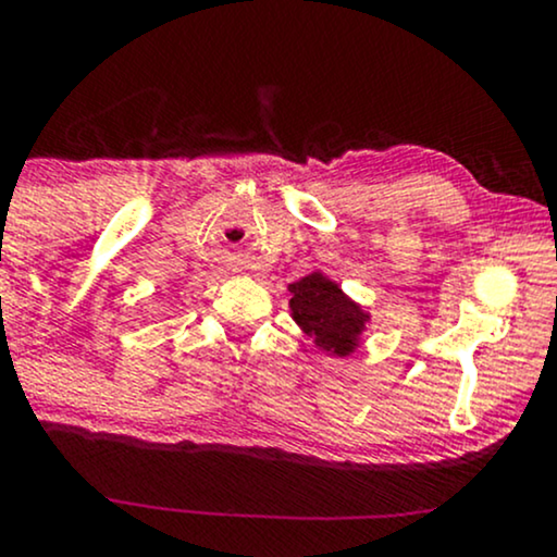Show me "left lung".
Masks as SVG:
<instances>
[{
    "label": "left lung",
    "instance_id": "1",
    "mask_svg": "<svg viewBox=\"0 0 557 557\" xmlns=\"http://www.w3.org/2000/svg\"><path fill=\"white\" fill-rule=\"evenodd\" d=\"M287 296L293 322L314 341L322 354L335 359L356 354L372 317L335 280L319 270L309 272L298 283L287 285Z\"/></svg>",
    "mask_w": 557,
    "mask_h": 557
}]
</instances>
